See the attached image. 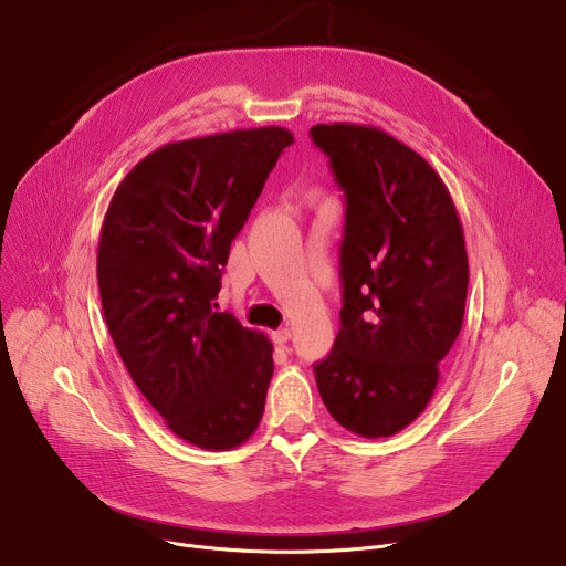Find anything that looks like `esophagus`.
I'll list each match as a JSON object with an SVG mask.
<instances>
[{
  "mask_svg": "<svg viewBox=\"0 0 566 566\" xmlns=\"http://www.w3.org/2000/svg\"><path fill=\"white\" fill-rule=\"evenodd\" d=\"M289 339H291V328H280L273 333V342L280 346H284Z\"/></svg>",
  "mask_w": 566,
  "mask_h": 566,
  "instance_id": "1",
  "label": "esophagus"
}]
</instances>
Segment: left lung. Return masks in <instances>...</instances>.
<instances>
[{
  "instance_id": "obj_1",
  "label": "left lung",
  "mask_w": 566,
  "mask_h": 566,
  "mask_svg": "<svg viewBox=\"0 0 566 566\" xmlns=\"http://www.w3.org/2000/svg\"><path fill=\"white\" fill-rule=\"evenodd\" d=\"M310 135L346 195L342 328L316 385L344 429L388 438L424 412L461 333L463 227L440 174L397 137L363 124Z\"/></svg>"
}]
</instances>
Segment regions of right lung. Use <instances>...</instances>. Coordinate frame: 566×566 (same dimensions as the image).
I'll list each match as a JSON object with an SVG mask.
<instances>
[{
	"label": "right lung",
	"instance_id": "add662e5",
	"mask_svg": "<svg viewBox=\"0 0 566 566\" xmlns=\"http://www.w3.org/2000/svg\"><path fill=\"white\" fill-rule=\"evenodd\" d=\"M291 144L282 126L169 142L126 174L101 227L112 342L165 424L201 450H233L261 422L273 344L213 298L231 241Z\"/></svg>",
	"mask_w": 566,
	"mask_h": 566
}]
</instances>
